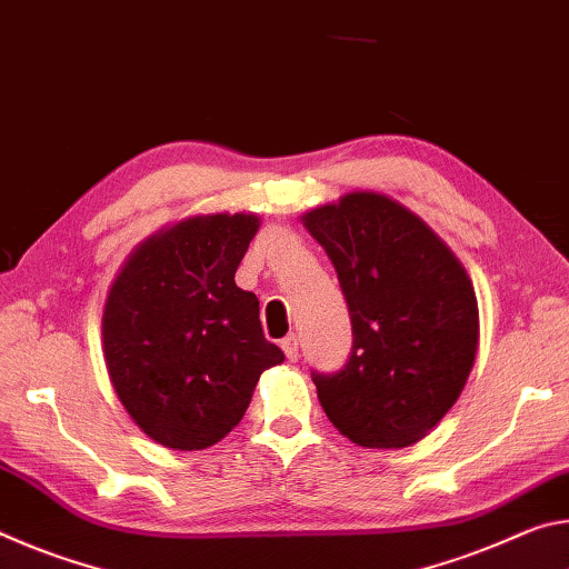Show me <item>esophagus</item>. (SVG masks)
<instances>
[{
    "label": "esophagus",
    "mask_w": 569,
    "mask_h": 569,
    "mask_svg": "<svg viewBox=\"0 0 569 569\" xmlns=\"http://www.w3.org/2000/svg\"><path fill=\"white\" fill-rule=\"evenodd\" d=\"M281 349L288 356V361H296L298 359V339H296V336H288V339H283Z\"/></svg>",
    "instance_id": "obj_1"
}]
</instances>
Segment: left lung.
<instances>
[{
    "instance_id": "8db88e82",
    "label": "left lung",
    "mask_w": 569,
    "mask_h": 569,
    "mask_svg": "<svg viewBox=\"0 0 569 569\" xmlns=\"http://www.w3.org/2000/svg\"><path fill=\"white\" fill-rule=\"evenodd\" d=\"M303 226L331 258L353 331L343 369L311 373L326 417L359 447H409L455 407L475 366V286L445 240L381 192H349Z\"/></svg>"
}]
</instances>
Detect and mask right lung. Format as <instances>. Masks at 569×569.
Instances as JSON below:
<instances>
[{"label": "right lung", "mask_w": 569, "mask_h": 569, "mask_svg": "<svg viewBox=\"0 0 569 569\" xmlns=\"http://www.w3.org/2000/svg\"><path fill=\"white\" fill-rule=\"evenodd\" d=\"M261 218H186L132 250L102 311V351L132 421L180 451L238 427L261 373L283 361L256 293L236 286Z\"/></svg>", "instance_id": "obj_1"}]
</instances>
